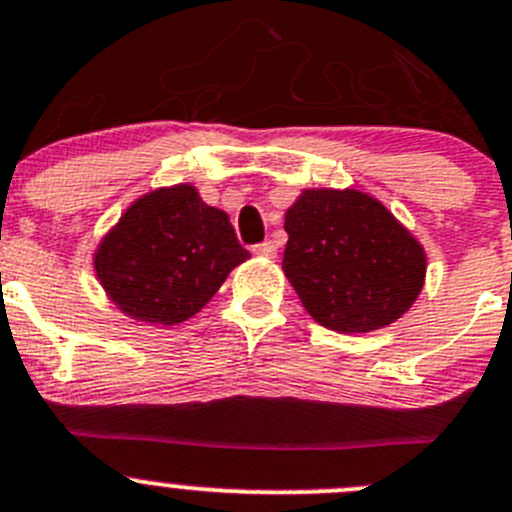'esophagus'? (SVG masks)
<instances>
[{"label":"esophagus","mask_w":512,"mask_h":512,"mask_svg":"<svg viewBox=\"0 0 512 512\" xmlns=\"http://www.w3.org/2000/svg\"><path fill=\"white\" fill-rule=\"evenodd\" d=\"M253 253H256V256H264V259H276V246L271 241L259 243V246H253Z\"/></svg>","instance_id":"obj_1"}]
</instances>
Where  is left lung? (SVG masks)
I'll use <instances>...</instances> for the list:
<instances>
[{
    "mask_svg": "<svg viewBox=\"0 0 512 512\" xmlns=\"http://www.w3.org/2000/svg\"><path fill=\"white\" fill-rule=\"evenodd\" d=\"M284 276L316 324L367 334L412 309L425 246L382 201L357 188H304L286 208Z\"/></svg>",
    "mask_w": 512,
    "mask_h": 512,
    "instance_id": "obj_1",
    "label": "left lung"
}]
</instances>
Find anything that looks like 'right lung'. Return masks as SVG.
I'll use <instances>...</instances> for the list:
<instances>
[{
	"instance_id": "add662e5",
	"label": "right lung",
	"mask_w": 512,
	"mask_h": 512,
	"mask_svg": "<svg viewBox=\"0 0 512 512\" xmlns=\"http://www.w3.org/2000/svg\"><path fill=\"white\" fill-rule=\"evenodd\" d=\"M251 259L226 211L175 183L135 198L92 251L110 304L128 319L175 326L196 316L236 266Z\"/></svg>"
}]
</instances>
